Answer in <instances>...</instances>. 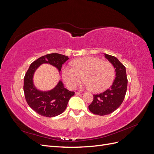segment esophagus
<instances>
[{"label": "esophagus", "instance_id": "1", "mask_svg": "<svg viewBox=\"0 0 154 154\" xmlns=\"http://www.w3.org/2000/svg\"><path fill=\"white\" fill-rule=\"evenodd\" d=\"M75 94L76 95H82L83 93H81V92H75Z\"/></svg>", "mask_w": 154, "mask_h": 154}]
</instances>
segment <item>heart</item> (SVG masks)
<instances>
[{"mask_svg": "<svg viewBox=\"0 0 154 154\" xmlns=\"http://www.w3.org/2000/svg\"><path fill=\"white\" fill-rule=\"evenodd\" d=\"M72 67L64 66L62 76L67 86L74 88L83 79L84 86L95 92H100L108 88L115 76L112 64L94 57L76 59L72 63Z\"/></svg>", "mask_w": 154, "mask_h": 154, "instance_id": "obj_1", "label": "heart"}]
</instances>
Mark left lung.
Instances as JSON below:
<instances>
[{"label":"left lung","instance_id":"8db88e82","mask_svg":"<svg viewBox=\"0 0 154 154\" xmlns=\"http://www.w3.org/2000/svg\"><path fill=\"white\" fill-rule=\"evenodd\" d=\"M105 57L114 66L116 76L109 88L100 94L93 95L94 99L88 105L92 113L99 116L110 114L118 109L123 103L127 89L125 67L114 56L105 54Z\"/></svg>","mask_w":154,"mask_h":154}]
</instances>
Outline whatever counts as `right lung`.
Masks as SVG:
<instances>
[{
	"instance_id": "obj_1",
	"label": "right lung",
	"mask_w": 154,
	"mask_h": 154,
	"mask_svg": "<svg viewBox=\"0 0 154 154\" xmlns=\"http://www.w3.org/2000/svg\"><path fill=\"white\" fill-rule=\"evenodd\" d=\"M68 59L67 56L51 53L40 57L30 65L24 79V92L27 104L37 114L47 118L61 114L66 110L70 98L74 95V92L64 88L61 81L53 89L47 92L37 90L32 82L34 72L41 64L49 63L60 71Z\"/></svg>"
}]
</instances>
